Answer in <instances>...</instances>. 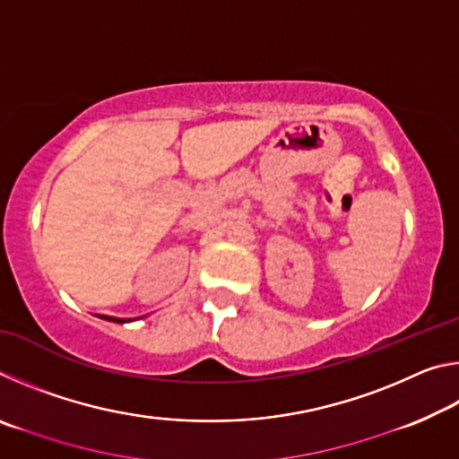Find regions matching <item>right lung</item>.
I'll list each match as a JSON object with an SVG mask.
<instances>
[{"label": "right lung", "mask_w": 459, "mask_h": 459, "mask_svg": "<svg viewBox=\"0 0 459 459\" xmlns=\"http://www.w3.org/2000/svg\"><path fill=\"white\" fill-rule=\"evenodd\" d=\"M105 317V320H111V322H127V320H121V317H111V316H103Z\"/></svg>", "instance_id": "right-lung-1"}]
</instances>
